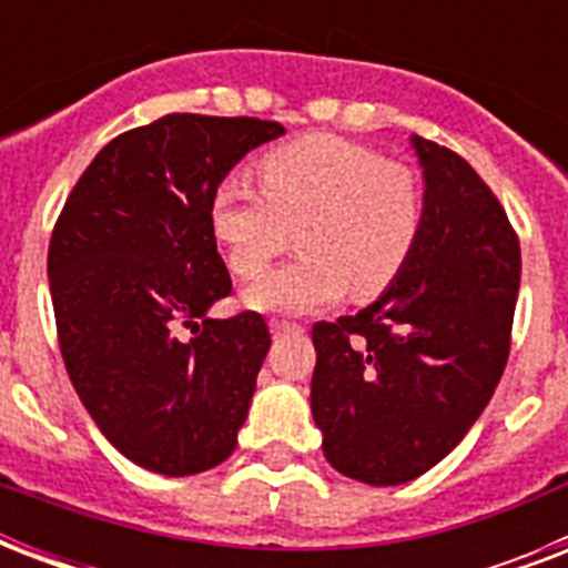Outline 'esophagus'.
I'll return each mask as SVG.
<instances>
[{"mask_svg":"<svg viewBox=\"0 0 568 568\" xmlns=\"http://www.w3.org/2000/svg\"><path fill=\"white\" fill-rule=\"evenodd\" d=\"M271 333H274V336H288V333H301V324H292V321H271Z\"/></svg>","mask_w":568,"mask_h":568,"instance_id":"34e87169","label":"esophagus"}]
</instances>
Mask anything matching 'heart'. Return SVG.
I'll return each instance as SVG.
<instances>
[{"label": "heart", "instance_id": "obj_1", "mask_svg": "<svg viewBox=\"0 0 568 568\" xmlns=\"http://www.w3.org/2000/svg\"><path fill=\"white\" fill-rule=\"evenodd\" d=\"M258 189L223 180L209 226L239 276L253 280L294 239L301 256L244 288L256 312H312L351 292L377 297L404 274L424 223L422 182L409 168L338 135H303L265 153Z\"/></svg>", "mask_w": 568, "mask_h": 568}]
</instances>
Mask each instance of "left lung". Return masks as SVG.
I'll use <instances>...</instances> for the list:
<instances>
[{
    "label": "left lung",
    "mask_w": 568,
    "mask_h": 568,
    "mask_svg": "<svg viewBox=\"0 0 568 568\" xmlns=\"http://www.w3.org/2000/svg\"><path fill=\"white\" fill-rule=\"evenodd\" d=\"M424 223L404 274L372 306L312 327V418L336 471L397 486L457 448L510 356L519 239L475 168L409 138Z\"/></svg>",
    "instance_id": "left-lung-1"
}]
</instances>
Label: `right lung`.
<instances>
[{
  "label": "right lung",
  "instance_id": "1",
  "mask_svg": "<svg viewBox=\"0 0 568 568\" xmlns=\"http://www.w3.org/2000/svg\"><path fill=\"white\" fill-rule=\"evenodd\" d=\"M280 135L274 120L205 114L123 132L75 182L49 241L67 374L102 436L155 475H196L239 445L271 333L258 312L209 318L232 292L209 200Z\"/></svg>",
  "mask_w": 568,
  "mask_h": 568
}]
</instances>
